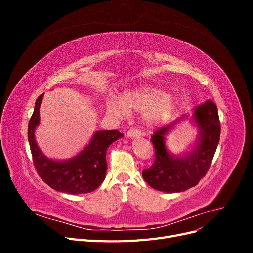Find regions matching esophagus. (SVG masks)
<instances>
[{"label":"esophagus","mask_w":253,"mask_h":253,"mask_svg":"<svg viewBox=\"0 0 253 253\" xmlns=\"http://www.w3.org/2000/svg\"><path fill=\"white\" fill-rule=\"evenodd\" d=\"M126 136L129 137V138H139L141 136V131L139 128H131L126 133Z\"/></svg>","instance_id":"esophagus-1"}]
</instances>
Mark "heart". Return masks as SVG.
<instances>
[{"instance_id":"obj_1","label":"heart","mask_w":253,"mask_h":253,"mask_svg":"<svg viewBox=\"0 0 253 253\" xmlns=\"http://www.w3.org/2000/svg\"><path fill=\"white\" fill-rule=\"evenodd\" d=\"M121 104L116 100L108 102V111L117 117H125L127 111H145L149 122L164 121L171 116L175 102L165 90L141 85L125 91L120 97Z\"/></svg>"}]
</instances>
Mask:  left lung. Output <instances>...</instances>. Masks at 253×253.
<instances>
[{
    "label": "left lung",
    "mask_w": 253,
    "mask_h": 253,
    "mask_svg": "<svg viewBox=\"0 0 253 253\" xmlns=\"http://www.w3.org/2000/svg\"><path fill=\"white\" fill-rule=\"evenodd\" d=\"M187 115H182L173 124L156 129L151 141L154 145L155 160L142 171V177L158 191L175 193L196 186L208 172L217 148L220 122L217 106L208 100L194 110L193 118L200 128V141L189 154L178 157L170 154L165 145V135Z\"/></svg>",
    "instance_id": "1"
}]
</instances>
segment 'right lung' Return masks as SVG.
<instances>
[{"label":"right lung","instance_id":"1","mask_svg":"<svg viewBox=\"0 0 253 253\" xmlns=\"http://www.w3.org/2000/svg\"><path fill=\"white\" fill-rule=\"evenodd\" d=\"M43 95L38 97L35 110L28 122V141L37 173L44 182L59 192L83 194L93 192L105 178L106 150L124 134L117 129L98 131L85 149L77 156L65 162L48 159L38 148L35 128L39 125V110Z\"/></svg>","mask_w":253,"mask_h":253}]
</instances>
